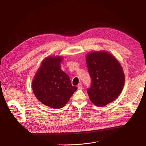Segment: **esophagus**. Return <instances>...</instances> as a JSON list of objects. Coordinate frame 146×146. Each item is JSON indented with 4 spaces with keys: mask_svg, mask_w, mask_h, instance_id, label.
Instances as JSON below:
<instances>
[{
    "mask_svg": "<svg viewBox=\"0 0 146 146\" xmlns=\"http://www.w3.org/2000/svg\"><path fill=\"white\" fill-rule=\"evenodd\" d=\"M78 89H82L83 88V85L82 83L79 84V85H78Z\"/></svg>",
    "mask_w": 146,
    "mask_h": 146,
    "instance_id": "esophagus-1",
    "label": "esophagus"
}]
</instances>
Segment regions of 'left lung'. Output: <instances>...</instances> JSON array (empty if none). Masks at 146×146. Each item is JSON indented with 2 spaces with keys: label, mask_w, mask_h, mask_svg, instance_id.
Instances as JSON below:
<instances>
[{
  "label": "left lung",
  "mask_w": 146,
  "mask_h": 146,
  "mask_svg": "<svg viewBox=\"0 0 146 146\" xmlns=\"http://www.w3.org/2000/svg\"><path fill=\"white\" fill-rule=\"evenodd\" d=\"M92 78L87 90L90 100L98 106H104L119 96L123 89L125 75L118 60L105 51H93L86 57Z\"/></svg>",
  "instance_id": "obj_1"
}]
</instances>
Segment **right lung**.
<instances>
[{
	"instance_id": "obj_1",
	"label": "right lung",
	"mask_w": 146,
	"mask_h": 146,
	"mask_svg": "<svg viewBox=\"0 0 146 146\" xmlns=\"http://www.w3.org/2000/svg\"><path fill=\"white\" fill-rule=\"evenodd\" d=\"M63 59L62 56L45 58L32 82L38 100L54 109L64 106L78 89L72 85L69 76L61 69Z\"/></svg>"
}]
</instances>
